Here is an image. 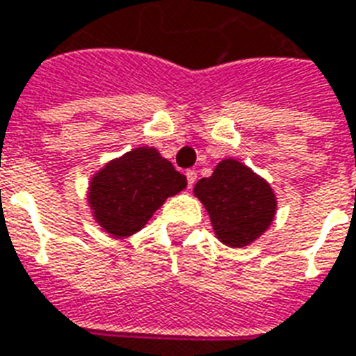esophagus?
Returning a JSON list of instances; mask_svg holds the SVG:
<instances>
[{
	"instance_id": "1",
	"label": "esophagus",
	"mask_w": 356,
	"mask_h": 356,
	"mask_svg": "<svg viewBox=\"0 0 356 356\" xmlns=\"http://www.w3.org/2000/svg\"><path fill=\"white\" fill-rule=\"evenodd\" d=\"M196 179H197L196 170H188V172H186V181H188V186H190V188L194 186V183H196Z\"/></svg>"
}]
</instances>
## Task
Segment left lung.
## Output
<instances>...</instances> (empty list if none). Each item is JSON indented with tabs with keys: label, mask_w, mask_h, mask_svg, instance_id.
Segmentation results:
<instances>
[{
	"label": "left lung",
	"mask_w": 356,
	"mask_h": 356,
	"mask_svg": "<svg viewBox=\"0 0 356 356\" xmlns=\"http://www.w3.org/2000/svg\"><path fill=\"white\" fill-rule=\"evenodd\" d=\"M194 194L207 209L216 237L233 248L261 237L276 214L270 184L233 159L222 160L211 177L200 179Z\"/></svg>",
	"instance_id": "1"
}]
</instances>
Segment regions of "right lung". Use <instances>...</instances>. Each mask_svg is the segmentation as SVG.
Returning a JSON list of instances; mask_svg holds the SVG:
<instances>
[{"mask_svg":"<svg viewBox=\"0 0 356 356\" xmlns=\"http://www.w3.org/2000/svg\"><path fill=\"white\" fill-rule=\"evenodd\" d=\"M184 186L186 177L156 149L136 147L95 173L89 183V207L102 229L113 237H129Z\"/></svg>","mask_w":356,"mask_h":356,"instance_id":"1","label":"right lung"}]
</instances>
